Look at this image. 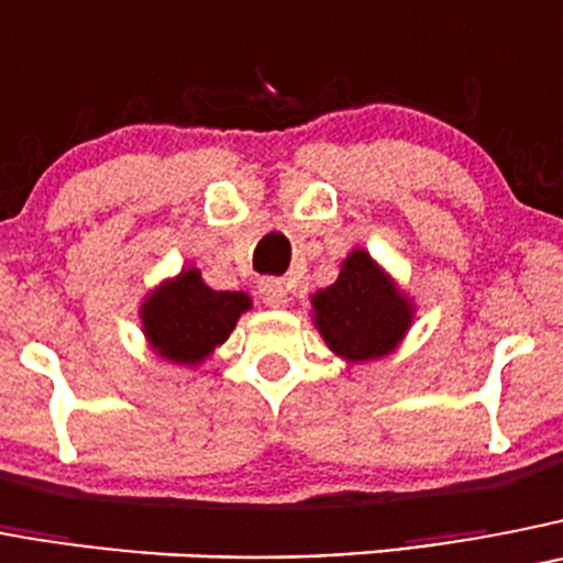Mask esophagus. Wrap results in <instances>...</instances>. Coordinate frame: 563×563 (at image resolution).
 Wrapping results in <instances>:
<instances>
[{
  "mask_svg": "<svg viewBox=\"0 0 563 563\" xmlns=\"http://www.w3.org/2000/svg\"><path fill=\"white\" fill-rule=\"evenodd\" d=\"M260 296L267 307H276V309L285 307V303L290 301V292H287L282 278H265V282L260 285Z\"/></svg>",
  "mask_w": 563,
  "mask_h": 563,
  "instance_id": "1",
  "label": "esophagus"
}]
</instances>
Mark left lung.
Returning a JSON list of instances; mask_svg holds the SVG:
<instances>
[{"label":"left lung","mask_w":563,"mask_h":563,"mask_svg":"<svg viewBox=\"0 0 563 563\" xmlns=\"http://www.w3.org/2000/svg\"><path fill=\"white\" fill-rule=\"evenodd\" d=\"M312 307L329 349L352 363L385 357L410 327V307L365 251L343 262L338 282L316 292Z\"/></svg>","instance_id":"1"}]
</instances>
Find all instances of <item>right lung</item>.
<instances>
[{"label":"right lung","mask_w":563,"mask_h":563,"mask_svg":"<svg viewBox=\"0 0 563 563\" xmlns=\"http://www.w3.org/2000/svg\"><path fill=\"white\" fill-rule=\"evenodd\" d=\"M247 307L245 292L211 290L198 271H184L144 301L142 321L162 357L195 365L229 338Z\"/></svg>","instance_id":"obj_1"}]
</instances>
